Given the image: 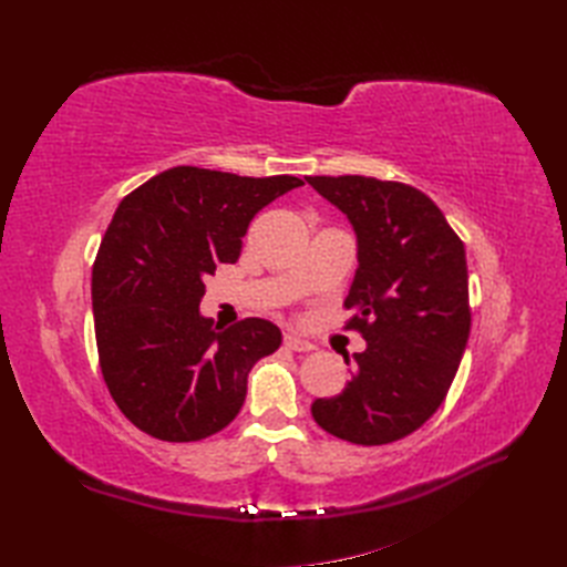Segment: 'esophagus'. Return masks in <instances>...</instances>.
<instances>
[{
	"mask_svg": "<svg viewBox=\"0 0 567 567\" xmlns=\"http://www.w3.org/2000/svg\"><path fill=\"white\" fill-rule=\"evenodd\" d=\"M284 346H286L288 350H296V352H312V350H315V346H312L310 340H302V338L296 336V333H286Z\"/></svg>",
	"mask_w": 567,
	"mask_h": 567,
	"instance_id": "1",
	"label": "esophagus"
}]
</instances>
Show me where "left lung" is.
I'll use <instances>...</instances> for the list:
<instances>
[{"label":"left lung","mask_w":567,"mask_h":567,"mask_svg":"<svg viewBox=\"0 0 567 567\" xmlns=\"http://www.w3.org/2000/svg\"><path fill=\"white\" fill-rule=\"evenodd\" d=\"M348 217L357 271L348 329L367 340L354 373L312 416L340 440L388 444L431 419L454 381L471 333L468 267L461 238L419 188L373 177H305ZM346 364H350V357Z\"/></svg>","instance_id":"obj_1"}]
</instances>
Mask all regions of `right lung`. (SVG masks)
Wrapping results in <instances>:
<instances>
[{
  "mask_svg": "<svg viewBox=\"0 0 567 567\" xmlns=\"http://www.w3.org/2000/svg\"><path fill=\"white\" fill-rule=\"evenodd\" d=\"M302 184L179 165L117 205L92 269L94 331L111 398L146 435L196 442L241 411L281 331L257 317L219 329L198 310L205 277L236 262L250 219Z\"/></svg>",
  "mask_w": 567,
  "mask_h": 567,
  "instance_id": "obj_1",
  "label": "right lung"
}]
</instances>
